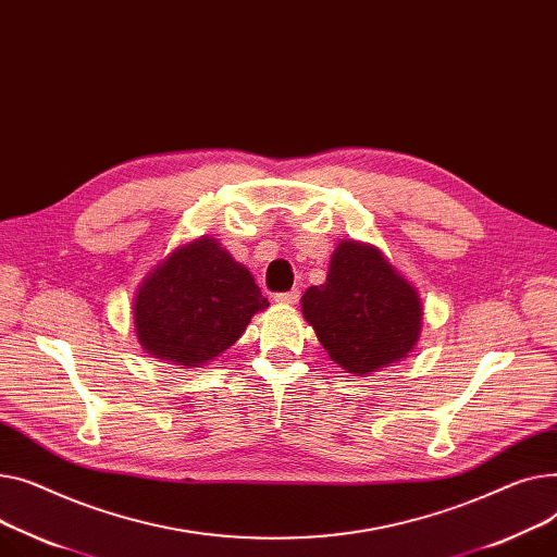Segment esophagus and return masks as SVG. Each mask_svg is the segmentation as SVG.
<instances>
[{"label":"esophagus","instance_id":"esophagus-1","mask_svg":"<svg viewBox=\"0 0 557 557\" xmlns=\"http://www.w3.org/2000/svg\"><path fill=\"white\" fill-rule=\"evenodd\" d=\"M299 297H301V292H299V289H289V292H281V294H276L274 301H276V304H281V306H294V304L299 301Z\"/></svg>","mask_w":557,"mask_h":557}]
</instances>
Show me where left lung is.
Here are the masks:
<instances>
[{
	"label": "left lung",
	"mask_w": 557,
	"mask_h": 557,
	"mask_svg": "<svg viewBox=\"0 0 557 557\" xmlns=\"http://www.w3.org/2000/svg\"><path fill=\"white\" fill-rule=\"evenodd\" d=\"M317 339L346 373L371 375L403 362L422 329L418 289L375 247L342 240L325 283L301 297Z\"/></svg>",
	"instance_id": "1"
}]
</instances>
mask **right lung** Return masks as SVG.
<instances>
[{"mask_svg": "<svg viewBox=\"0 0 557 557\" xmlns=\"http://www.w3.org/2000/svg\"><path fill=\"white\" fill-rule=\"evenodd\" d=\"M270 304L251 272L215 238L175 247L144 276L133 319L141 348L182 369H200L234 346Z\"/></svg>", "mask_w": 557, "mask_h": 557, "instance_id": "1", "label": "right lung"}]
</instances>
